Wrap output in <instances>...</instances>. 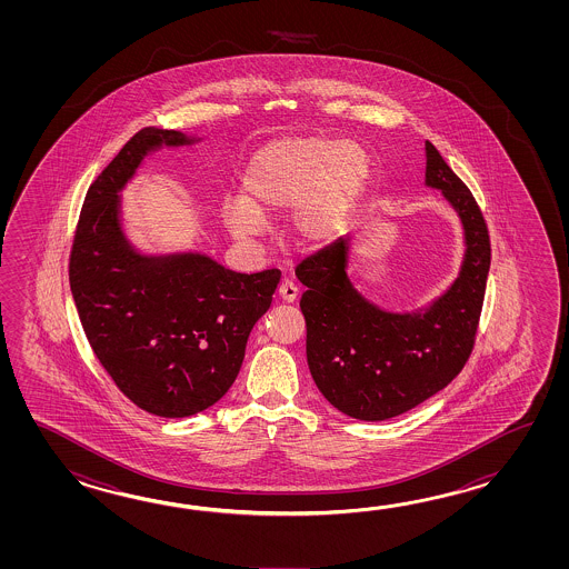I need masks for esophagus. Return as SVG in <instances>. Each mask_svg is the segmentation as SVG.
Segmentation results:
<instances>
[{
    "label": "esophagus",
    "mask_w": 569,
    "mask_h": 569,
    "mask_svg": "<svg viewBox=\"0 0 569 569\" xmlns=\"http://www.w3.org/2000/svg\"><path fill=\"white\" fill-rule=\"evenodd\" d=\"M280 299L284 302H292L297 299V295H299V289L295 287V282H290V280H282V284L279 287Z\"/></svg>",
    "instance_id": "34e87169"
}]
</instances>
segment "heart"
<instances>
[{"label":"heart","instance_id":"b5f03b06","mask_svg":"<svg viewBox=\"0 0 569 569\" xmlns=\"http://www.w3.org/2000/svg\"><path fill=\"white\" fill-rule=\"evenodd\" d=\"M370 160L362 146L321 136H284L256 152L243 194L221 203V221L238 242H254L264 218L289 209L287 230L302 246L338 240L362 197Z\"/></svg>","mask_w":569,"mask_h":569}]
</instances>
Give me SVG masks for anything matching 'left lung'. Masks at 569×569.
Segmentation results:
<instances>
[{
    "mask_svg": "<svg viewBox=\"0 0 569 569\" xmlns=\"http://www.w3.org/2000/svg\"><path fill=\"white\" fill-rule=\"evenodd\" d=\"M425 184L441 191L463 231L460 272L436 299L388 311L350 279L351 233L302 260L307 363L319 392L360 421L411 411L460 375L470 358L490 270V240L470 189L425 142Z\"/></svg>",
    "mask_w": 569,
    "mask_h": 569,
    "instance_id": "left-lung-1",
    "label": "left lung"
}]
</instances>
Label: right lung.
I'll list each match as a JSON object with an SVG mask.
<instances>
[{
  "mask_svg": "<svg viewBox=\"0 0 569 569\" xmlns=\"http://www.w3.org/2000/svg\"><path fill=\"white\" fill-rule=\"evenodd\" d=\"M201 140L136 133L87 191L69 270L99 362L133 405L167 419L206 411L230 390L280 280L277 268L240 274L197 250L146 252L132 242L121 191L146 158Z\"/></svg>",
  "mask_w": 569,
  "mask_h": 569,
  "instance_id": "add662e5",
  "label": "right lung"
}]
</instances>
